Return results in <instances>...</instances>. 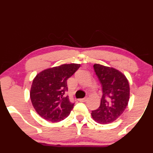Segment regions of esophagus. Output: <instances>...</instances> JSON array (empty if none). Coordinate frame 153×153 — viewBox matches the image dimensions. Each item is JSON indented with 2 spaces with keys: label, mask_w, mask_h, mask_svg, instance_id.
Segmentation results:
<instances>
[{
  "label": "esophagus",
  "mask_w": 153,
  "mask_h": 153,
  "mask_svg": "<svg viewBox=\"0 0 153 153\" xmlns=\"http://www.w3.org/2000/svg\"><path fill=\"white\" fill-rule=\"evenodd\" d=\"M87 100H88V97H84V98L79 99V101H80V102H85V101H87Z\"/></svg>",
  "instance_id": "obj_1"
}]
</instances>
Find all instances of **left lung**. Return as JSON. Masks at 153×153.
<instances>
[{"label":"left lung","instance_id":"obj_1","mask_svg":"<svg viewBox=\"0 0 153 153\" xmlns=\"http://www.w3.org/2000/svg\"><path fill=\"white\" fill-rule=\"evenodd\" d=\"M95 73L102 86V97L98 109L92 111L95 122L108 124L123 113L130 99V85L126 76L118 70L95 63Z\"/></svg>","mask_w":153,"mask_h":153}]
</instances>
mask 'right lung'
I'll return each instance as SVG.
<instances>
[{"instance_id":"right-lung-1","label":"right lung","mask_w":153,"mask_h":153,"mask_svg":"<svg viewBox=\"0 0 153 153\" xmlns=\"http://www.w3.org/2000/svg\"><path fill=\"white\" fill-rule=\"evenodd\" d=\"M80 64H62L45 69L36 75L31 85L30 97L36 113L47 121L58 123L66 118L74 103L65 96L67 80Z\"/></svg>"}]
</instances>
